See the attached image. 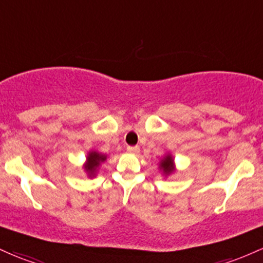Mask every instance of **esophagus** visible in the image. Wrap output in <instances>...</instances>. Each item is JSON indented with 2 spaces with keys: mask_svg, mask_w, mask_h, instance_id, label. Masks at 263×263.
<instances>
[{
  "mask_svg": "<svg viewBox=\"0 0 263 263\" xmlns=\"http://www.w3.org/2000/svg\"><path fill=\"white\" fill-rule=\"evenodd\" d=\"M127 151H128V154H131V155H138V154H140V148H138L137 146L127 147Z\"/></svg>",
  "mask_w": 263,
  "mask_h": 263,
  "instance_id": "obj_1",
  "label": "esophagus"
}]
</instances>
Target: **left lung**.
Listing matches in <instances>:
<instances>
[{
	"mask_svg": "<svg viewBox=\"0 0 263 263\" xmlns=\"http://www.w3.org/2000/svg\"><path fill=\"white\" fill-rule=\"evenodd\" d=\"M158 170H160L161 176H163L164 178H167L168 176L174 175L177 168H176V163H175V158L170 152L163 155V157L161 158L160 162H158Z\"/></svg>",
	"mask_w": 263,
	"mask_h": 263,
	"instance_id": "obj_1",
	"label": "left lung"
}]
</instances>
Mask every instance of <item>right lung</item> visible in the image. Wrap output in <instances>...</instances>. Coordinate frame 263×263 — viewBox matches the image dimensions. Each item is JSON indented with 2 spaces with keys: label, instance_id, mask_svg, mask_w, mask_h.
Listing matches in <instances>:
<instances>
[{
  "label": "right lung",
  "instance_id": "right-lung-1",
  "mask_svg": "<svg viewBox=\"0 0 263 263\" xmlns=\"http://www.w3.org/2000/svg\"><path fill=\"white\" fill-rule=\"evenodd\" d=\"M108 156L105 154H101V152L96 151V149H91V151L87 152V156H86V161L83 163L82 168L83 171L86 172V176L88 178L96 177L97 174H99V170L101 164L107 160Z\"/></svg>",
  "mask_w": 263,
  "mask_h": 263
}]
</instances>
